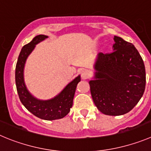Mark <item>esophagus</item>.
Instances as JSON below:
<instances>
[{
    "mask_svg": "<svg viewBox=\"0 0 151 151\" xmlns=\"http://www.w3.org/2000/svg\"><path fill=\"white\" fill-rule=\"evenodd\" d=\"M88 77H89V72H88V70L84 69V70L81 71V77H82V79L85 80V79L88 78Z\"/></svg>",
    "mask_w": 151,
    "mask_h": 151,
    "instance_id": "34e87169",
    "label": "esophagus"
}]
</instances>
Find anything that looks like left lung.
<instances>
[{
	"instance_id": "8db88e82",
	"label": "left lung",
	"mask_w": 151,
	"mask_h": 151,
	"mask_svg": "<svg viewBox=\"0 0 151 151\" xmlns=\"http://www.w3.org/2000/svg\"><path fill=\"white\" fill-rule=\"evenodd\" d=\"M112 53H99L90 91L95 106L107 115L129 112L145 89V64L137 49L122 38L114 36Z\"/></svg>"
}]
</instances>
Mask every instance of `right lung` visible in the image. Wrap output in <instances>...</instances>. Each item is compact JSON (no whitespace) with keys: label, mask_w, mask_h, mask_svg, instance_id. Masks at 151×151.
Listing matches in <instances>:
<instances>
[{"label":"right lung","mask_w":151,"mask_h":151,"mask_svg":"<svg viewBox=\"0 0 151 151\" xmlns=\"http://www.w3.org/2000/svg\"><path fill=\"white\" fill-rule=\"evenodd\" d=\"M47 38V36L45 35L36 36L29 43L22 47L15 67V84L21 102L25 108L38 118L52 121L64 118L70 112L77 83L80 81V76L79 75L69 83L58 95L52 99L42 101L31 95L24 80L25 63L28 56L34 50L36 45Z\"/></svg>","instance_id":"obj_1"}]
</instances>
